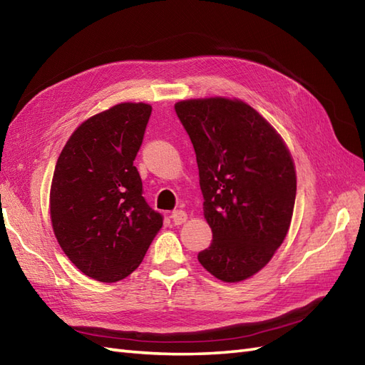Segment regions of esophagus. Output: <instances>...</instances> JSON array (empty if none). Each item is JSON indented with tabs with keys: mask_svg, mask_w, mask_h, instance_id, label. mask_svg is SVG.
Segmentation results:
<instances>
[{
	"mask_svg": "<svg viewBox=\"0 0 365 365\" xmlns=\"http://www.w3.org/2000/svg\"><path fill=\"white\" fill-rule=\"evenodd\" d=\"M171 219H173V222L175 223V225H182V223H185L186 220H188V214H186L185 211H182V210H175L171 214Z\"/></svg>",
	"mask_w": 365,
	"mask_h": 365,
	"instance_id": "1",
	"label": "esophagus"
}]
</instances>
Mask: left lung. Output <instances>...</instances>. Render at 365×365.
<instances>
[{"label":"left lung","mask_w":365,"mask_h":365,"mask_svg":"<svg viewBox=\"0 0 365 365\" xmlns=\"http://www.w3.org/2000/svg\"><path fill=\"white\" fill-rule=\"evenodd\" d=\"M174 108L194 146L212 231L197 259L214 277L240 282L260 272L287 236L296 199L292 154L242 100L192 98Z\"/></svg>","instance_id":"left-lung-1"}]
</instances>
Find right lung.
<instances>
[{
    "instance_id": "right-lung-1",
    "label": "right lung",
    "mask_w": 365,
    "mask_h": 365,
    "mask_svg": "<svg viewBox=\"0 0 365 365\" xmlns=\"http://www.w3.org/2000/svg\"><path fill=\"white\" fill-rule=\"evenodd\" d=\"M153 108L120 103L73 130L55 165L51 220L81 273L117 282L142 264L163 225L143 197L134 166Z\"/></svg>"
}]
</instances>
